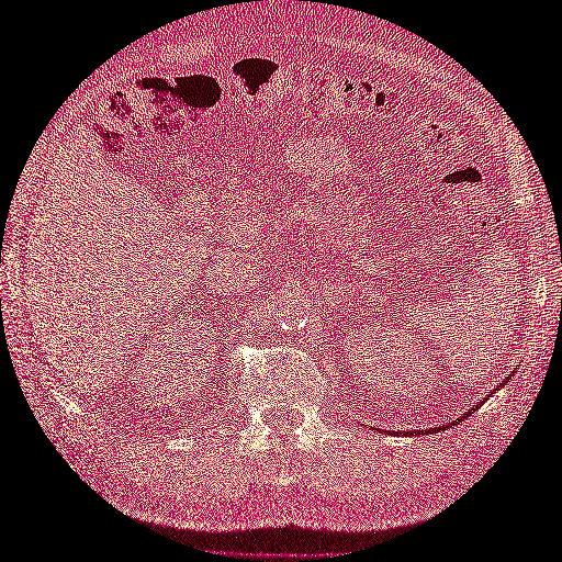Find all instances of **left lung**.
I'll list each match as a JSON object with an SVG mask.
<instances>
[{
  "label": "left lung",
  "instance_id": "8db88e82",
  "mask_svg": "<svg viewBox=\"0 0 562 562\" xmlns=\"http://www.w3.org/2000/svg\"><path fill=\"white\" fill-rule=\"evenodd\" d=\"M465 415H471V413H465Z\"/></svg>",
  "mask_w": 562,
  "mask_h": 562
}]
</instances>
